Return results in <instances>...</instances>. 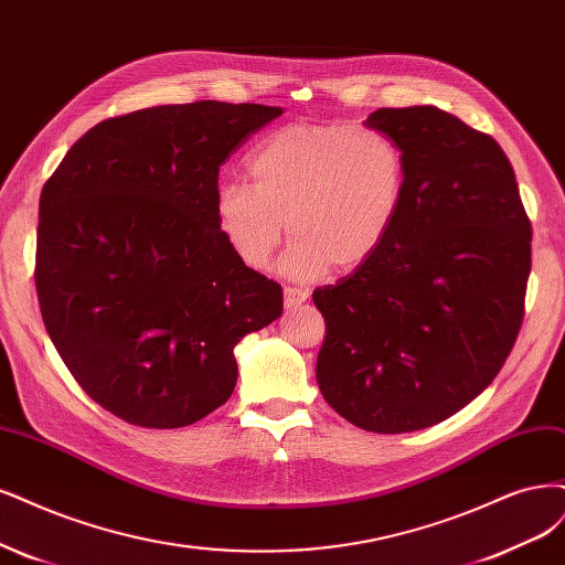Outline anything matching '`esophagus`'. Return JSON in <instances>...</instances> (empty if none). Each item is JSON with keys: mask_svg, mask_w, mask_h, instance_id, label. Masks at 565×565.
<instances>
[{"mask_svg": "<svg viewBox=\"0 0 565 565\" xmlns=\"http://www.w3.org/2000/svg\"><path fill=\"white\" fill-rule=\"evenodd\" d=\"M308 299V289L297 287V285H287L285 287V308H297Z\"/></svg>", "mask_w": 565, "mask_h": 565, "instance_id": "esophagus-1", "label": "esophagus"}]
</instances>
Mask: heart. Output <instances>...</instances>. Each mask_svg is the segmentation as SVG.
<instances>
[{"mask_svg": "<svg viewBox=\"0 0 565 565\" xmlns=\"http://www.w3.org/2000/svg\"><path fill=\"white\" fill-rule=\"evenodd\" d=\"M247 172L249 184H220L217 228L252 270L268 268L287 228L282 270L299 280L374 257L406 191L399 147L364 126H282L252 151Z\"/></svg>", "mask_w": 565, "mask_h": 565, "instance_id": "1", "label": "heart"}]
</instances>
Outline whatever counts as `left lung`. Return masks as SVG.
<instances>
[{"mask_svg": "<svg viewBox=\"0 0 565 565\" xmlns=\"http://www.w3.org/2000/svg\"><path fill=\"white\" fill-rule=\"evenodd\" d=\"M366 128L404 157L393 231L353 274L318 287L327 334L320 393L369 433L441 423L491 385L516 341L531 274V220L510 159L458 116L383 107Z\"/></svg>", "mask_w": 565, "mask_h": 565, "instance_id": "obj_1", "label": "left lung"}]
</instances>
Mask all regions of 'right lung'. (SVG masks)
<instances>
[{
  "mask_svg": "<svg viewBox=\"0 0 565 565\" xmlns=\"http://www.w3.org/2000/svg\"><path fill=\"white\" fill-rule=\"evenodd\" d=\"M280 107L201 100L114 116L39 199L34 282L70 374L109 414L184 427L236 387L233 348L282 313V289L217 228L220 166Z\"/></svg>",
  "mask_w": 565,
  "mask_h": 565,
  "instance_id": "obj_1",
  "label": "right lung"
}]
</instances>
